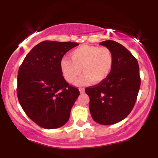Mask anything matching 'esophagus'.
I'll list each match as a JSON object with an SVG mask.
<instances>
[{"mask_svg":"<svg viewBox=\"0 0 158 158\" xmlns=\"http://www.w3.org/2000/svg\"><path fill=\"white\" fill-rule=\"evenodd\" d=\"M79 91H80V93H84V92H85V88H79Z\"/></svg>","mask_w":158,"mask_h":158,"instance_id":"obj_1","label":"esophagus"}]
</instances>
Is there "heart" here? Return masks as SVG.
Instances as JSON below:
<instances>
[{
  "label": "heart",
  "instance_id": "heart-1",
  "mask_svg": "<svg viewBox=\"0 0 158 158\" xmlns=\"http://www.w3.org/2000/svg\"><path fill=\"white\" fill-rule=\"evenodd\" d=\"M70 58L61 60V73L68 82L73 83L82 70L84 74L77 81L79 85L90 81L94 84L102 82L110 75L114 64V57L109 49L97 46L79 47L70 52Z\"/></svg>",
  "mask_w": 158,
  "mask_h": 158
}]
</instances>
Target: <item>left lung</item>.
I'll use <instances>...</instances> for the list:
<instances>
[{"mask_svg":"<svg viewBox=\"0 0 158 158\" xmlns=\"http://www.w3.org/2000/svg\"><path fill=\"white\" fill-rule=\"evenodd\" d=\"M100 44L112 52V70L106 80L86 88L85 92L94 120L113 125L126 118L134 108L140 87L139 69L135 56L119 43L108 40Z\"/></svg>","mask_w":158,"mask_h":158,"instance_id":"8db88e82","label":"left lung"}]
</instances>
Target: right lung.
I'll return each instance as SVG.
<instances>
[{"label": "right lung", "instance_id": "1", "mask_svg": "<svg viewBox=\"0 0 158 158\" xmlns=\"http://www.w3.org/2000/svg\"><path fill=\"white\" fill-rule=\"evenodd\" d=\"M76 42L44 41L26 56L18 75L19 103L30 119L46 129L61 127L79 96L78 88L65 81L60 62Z\"/></svg>", "mask_w": 158, "mask_h": 158}]
</instances>
